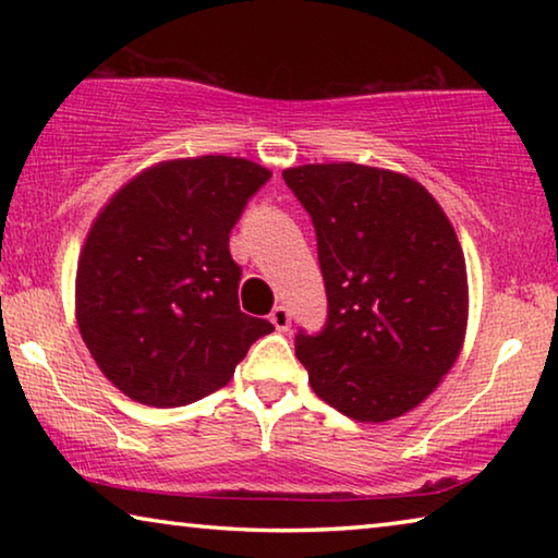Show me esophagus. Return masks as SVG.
Returning <instances> with one entry per match:
<instances>
[{"instance_id":"obj_1","label":"esophagus","mask_w":558,"mask_h":558,"mask_svg":"<svg viewBox=\"0 0 558 558\" xmlns=\"http://www.w3.org/2000/svg\"><path fill=\"white\" fill-rule=\"evenodd\" d=\"M270 323L276 325L278 332H288V329H290V310L286 305H278L270 313Z\"/></svg>"}]
</instances>
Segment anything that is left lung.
<instances>
[{
  "label": "left lung",
  "mask_w": 558,
  "mask_h": 558,
  "mask_svg": "<svg viewBox=\"0 0 558 558\" xmlns=\"http://www.w3.org/2000/svg\"><path fill=\"white\" fill-rule=\"evenodd\" d=\"M317 235L319 332L298 329L310 386L339 413L381 423L450 372L468 325L465 258L448 216L413 179L352 162L286 169Z\"/></svg>",
  "instance_id": "left-lung-1"
}]
</instances>
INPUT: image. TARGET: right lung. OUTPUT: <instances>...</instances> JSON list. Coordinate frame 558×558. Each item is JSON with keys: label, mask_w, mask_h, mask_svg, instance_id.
Wrapping results in <instances>:
<instances>
[{"label": "right lung", "mask_w": 558, "mask_h": 558, "mask_svg": "<svg viewBox=\"0 0 558 558\" xmlns=\"http://www.w3.org/2000/svg\"><path fill=\"white\" fill-rule=\"evenodd\" d=\"M270 179L241 157L157 165L100 211L75 276L88 352L140 403L177 409L229 384L248 347L272 332L241 313L229 239Z\"/></svg>", "instance_id": "right-lung-1"}]
</instances>
